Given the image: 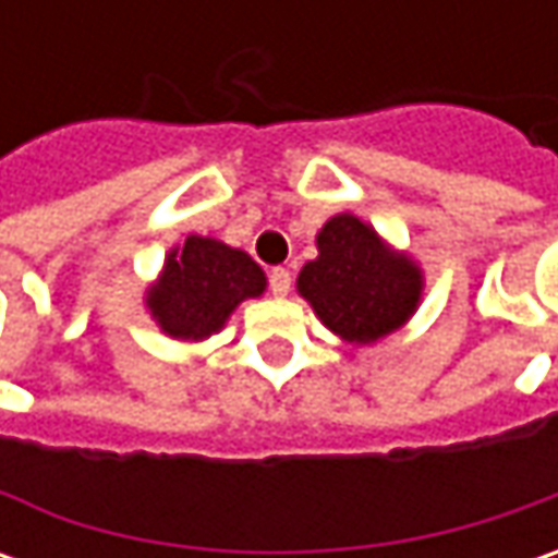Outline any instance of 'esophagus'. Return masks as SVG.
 Returning a JSON list of instances; mask_svg holds the SVG:
<instances>
[{"mask_svg":"<svg viewBox=\"0 0 558 558\" xmlns=\"http://www.w3.org/2000/svg\"><path fill=\"white\" fill-rule=\"evenodd\" d=\"M269 291L272 294H289L291 291V272L286 267H272L269 269Z\"/></svg>","mask_w":558,"mask_h":558,"instance_id":"obj_1","label":"esophagus"}]
</instances>
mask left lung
<instances>
[{"label": "left lung", "instance_id": "8db88e82", "mask_svg": "<svg viewBox=\"0 0 558 558\" xmlns=\"http://www.w3.org/2000/svg\"><path fill=\"white\" fill-rule=\"evenodd\" d=\"M319 257L298 276V291L335 335L369 344L400 329L418 304L422 272L397 257L363 220L338 214L316 235Z\"/></svg>", "mask_w": 558, "mask_h": 558}]
</instances>
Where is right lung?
I'll use <instances>...</instances> for the list:
<instances>
[{"instance_id": "add662e5", "label": "right lung", "mask_w": 558, "mask_h": 558, "mask_svg": "<svg viewBox=\"0 0 558 558\" xmlns=\"http://www.w3.org/2000/svg\"><path fill=\"white\" fill-rule=\"evenodd\" d=\"M267 289V276L245 251L189 235L183 247L170 251L161 282L148 291V311L173 338H207L226 323L245 298Z\"/></svg>"}]
</instances>
